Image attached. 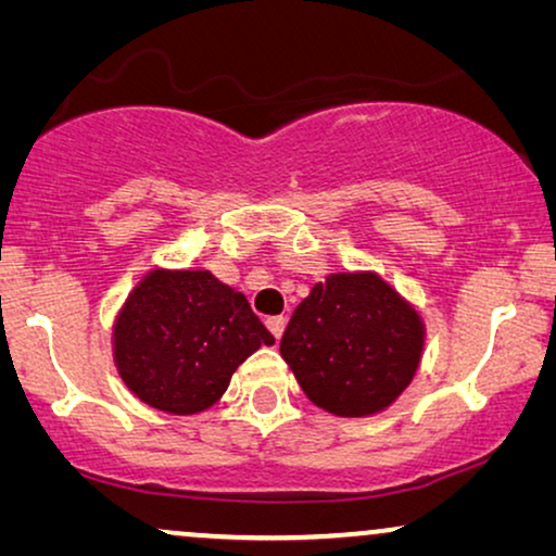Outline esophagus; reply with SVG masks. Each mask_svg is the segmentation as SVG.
I'll use <instances>...</instances> for the list:
<instances>
[{
  "label": "esophagus",
  "mask_w": 556,
  "mask_h": 556,
  "mask_svg": "<svg viewBox=\"0 0 556 556\" xmlns=\"http://www.w3.org/2000/svg\"><path fill=\"white\" fill-rule=\"evenodd\" d=\"M265 326H268V331L273 333V337L280 339V337H283V331H286V318L283 316H270V318H265Z\"/></svg>",
  "instance_id": "esophagus-1"
}]
</instances>
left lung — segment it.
I'll return each mask as SVG.
<instances>
[{"label": "left lung", "instance_id": "1", "mask_svg": "<svg viewBox=\"0 0 556 556\" xmlns=\"http://www.w3.org/2000/svg\"><path fill=\"white\" fill-rule=\"evenodd\" d=\"M422 316L377 273H331L293 311L280 354L316 407L337 417L382 413L422 359Z\"/></svg>", "mask_w": 556, "mask_h": 556}]
</instances>
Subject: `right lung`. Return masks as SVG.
I'll use <instances>...</instances> for the list:
<instances>
[{"label":"right lung","instance_id":"1","mask_svg":"<svg viewBox=\"0 0 556 556\" xmlns=\"http://www.w3.org/2000/svg\"><path fill=\"white\" fill-rule=\"evenodd\" d=\"M276 344L248 299L210 270L154 268L113 321V362L149 407L197 415L223 397L235 369Z\"/></svg>","mask_w":556,"mask_h":556}]
</instances>
